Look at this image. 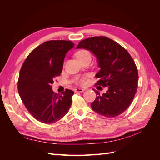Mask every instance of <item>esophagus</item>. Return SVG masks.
I'll use <instances>...</instances> for the list:
<instances>
[{
	"mask_svg": "<svg viewBox=\"0 0 160 160\" xmlns=\"http://www.w3.org/2000/svg\"><path fill=\"white\" fill-rule=\"evenodd\" d=\"M85 89H81V88H77L75 89V92H78V93H82V92L85 91Z\"/></svg>",
	"mask_w": 160,
	"mask_h": 160,
	"instance_id": "esophagus-1",
	"label": "esophagus"
}]
</instances>
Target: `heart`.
Masks as SVG:
<instances>
[{
	"label": "heart",
	"mask_w": 160,
	"mask_h": 160,
	"mask_svg": "<svg viewBox=\"0 0 160 160\" xmlns=\"http://www.w3.org/2000/svg\"><path fill=\"white\" fill-rule=\"evenodd\" d=\"M87 56H91V55H90V52L88 51H86V50H81L76 53V57L79 60ZM76 83L78 85H84L85 83V79L84 78L77 79L76 80Z\"/></svg>",
	"instance_id": "b5f03b06"
}]
</instances>
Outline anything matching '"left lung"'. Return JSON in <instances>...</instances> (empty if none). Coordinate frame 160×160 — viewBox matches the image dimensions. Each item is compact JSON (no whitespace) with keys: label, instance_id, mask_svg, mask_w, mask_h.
Wrapping results in <instances>:
<instances>
[{"label":"left lung","instance_id":"1","mask_svg":"<svg viewBox=\"0 0 160 160\" xmlns=\"http://www.w3.org/2000/svg\"><path fill=\"white\" fill-rule=\"evenodd\" d=\"M77 49L93 52L100 68L95 75L96 84L108 87L100 94L94 89L96 99L91 103L94 111L106 118H114L123 113L132 103L136 93L138 72L132 57L123 47L105 37L88 38L80 41Z\"/></svg>","mask_w":160,"mask_h":160}]
</instances>
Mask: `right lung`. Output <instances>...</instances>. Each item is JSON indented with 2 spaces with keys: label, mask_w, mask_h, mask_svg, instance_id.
<instances>
[{
  "label": "right lung",
  "mask_w": 160,
  "mask_h": 160,
  "mask_svg": "<svg viewBox=\"0 0 160 160\" xmlns=\"http://www.w3.org/2000/svg\"><path fill=\"white\" fill-rule=\"evenodd\" d=\"M69 41H49L35 48L23 62L19 73V95L34 118L53 123L68 112L74 92L57 94L52 89L56 77L61 73L66 53L74 47Z\"/></svg>",
  "instance_id": "add662e5"
}]
</instances>
